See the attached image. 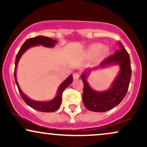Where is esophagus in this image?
Masks as SVG:
<instances>
[{
    "instance_id": "obj_1",
    "label": "esophagus",
    "mask_w": 147,
    "mask_h": 147,
    "mask_svg": "<svg viewBox=\"0 0 147 147\" xmlns=\"http://www.w3.org/2000/svg\"><path fill=\"white\" fill-rule=\"evenodd\" d=\"M79 78V74L78 72H74L73 73V79H78Z\"/></svg>"
}]
</instances>
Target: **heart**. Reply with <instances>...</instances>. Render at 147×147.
Listing matches in <instances>:
<instances>
[{"label": "heart", "instance_id": "1", "mask_svg": "<svg viewBox=\"0 0 147 147\" xmlns=\"http://www.w3.org/2000/svg\"><path fill=\"white\" fill-rule=\"evenodd\" d=\"M109 48L107 46H104L102 43H96L90 45L86 50V55L88 57H92L97 55L99 58H104L109 55Z\"/></svg>", "mask_w": 147, "mask_h": 147}]
</instances>
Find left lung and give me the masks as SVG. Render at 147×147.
<instances>
[{
    "instance_id": "obj_1",
    "label": "left lung",
    "mask_w": 147,
    "mask_h": 147,
    "mask_svg": "<svg viewBox=\"0 0 147 147\" xmlns=\"http://www.w3.org/2000/svg\"><path fill=\"white\" fill-rule=\"evenodd\" d=\"M119 50L115 53L104 60L99 66L92 70L87 69L81 75L84 83L82 95L84 106L89 111L93 112H106L111 110L119 104L127 92L131 77V68L130 57L121 42H118ZM119 65L120 71L117 77L108 90L99 92L92 89L87 82V78L90 71L103 68L111 65Z\"/></svg>"
}]
</instances>
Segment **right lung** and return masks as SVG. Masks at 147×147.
<instances>
[{"label":"right lung","instance_id":"1","mask_svg":"<svg viewBox=\"0 0 147 147\" xmlns=\"http://www.w3.org/2000/svg\"><path fill=\"white\" fill-rule=\"evenodd\" d=\"M57 43V41L52 39L49 37L44 36H38L34 38H30L27 39L23 45L21 46V49L18 51L17 55H16V60H15V69H14V79L15 82H16V86H17L19 93L21 95L22 99L24 100V102L28 104V106H30L32 109L35 110L41 111V112H45V113H51L55 112L57 110L59 109L61 104V95L63 93V90L66 88L67 87L72 83L73 81L72 75H70L67 79L60 84V86L58 88L57 90V95L54 99L52 100L48 101V102H39V101L33 100L30 99L26 95L23 93V91L21 90L18 83L17 82V78H16V68H17V65L19 59H21L22 55L23 53L28 50V49L32 48V47L36 46V45H41L44 47L47 48H53L55 46V44Z\"/></svg>","mask_w":147,"mask_h":147}]
</instances>
